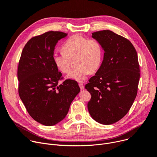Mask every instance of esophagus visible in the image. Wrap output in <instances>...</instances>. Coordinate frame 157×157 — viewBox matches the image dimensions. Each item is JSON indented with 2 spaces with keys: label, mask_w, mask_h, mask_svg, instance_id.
<instances>
[{
  "label": "esophagus",
  "mask_w": 157,
  "mask_h": 157,
  "mask_svg": "<svg viewBox=\"0 0 157 157\" xmlns=\"http://www.w3.org/2000/svg\"><path fill=\"white\" fill-rule=\"evenodd\" d=\"M79 86H80V89L81 90H83L84 89V85H83V84L79 83Z\"/></svg>",
  "instance_id": "1"
}]
</instances>
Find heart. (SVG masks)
<instances>
[{"label":"heart","mask_w":157,"mask_h":157,"mask_svg":"<svg viewBox=\"0 0 157 157\" xmlns=\"http://www.w3.org/2000/svg\"><path fill=\"white\" fill-rule=\"evenodd\" d=\"M63 52H54L52 58L59 71L67 74L72 68L71 59L76 57L77 66L68 75L78 82H83L100 67L103 59V47L99 41L78 34L70 37L62 46Z\"/></svg>","instance_id":"1"}]
</instances>
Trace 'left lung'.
<instances>
[{"label": "left lung", "instance_id": "1", "mask_svg": "<svg viewBox=\"0 0 157 157\" xmlns=\"http://www.w3.org/2000/svg\"><path fill=\"white\" fill-rule=\"evenodd\" d=\"M105 51L103 60L85 89L91 94L90 115L103 125L114 124L129 111L136 98L140 79L136 51L127 39L109 30L92 33Z\"/></svg>", "mask_w": 157, "mask_h": 157}]
</instances>
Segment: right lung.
I'll use <instances>...</instances> for the list:
<instances>
[{
    "label": "right lung",
    "instance_id": "1",
    "mask_svg": "<svg viewBox=\"0 0 157 157\" xmlns=\"http://www.w3.org/2000/svg\"><path fill=\"white\" fill-rule=\"evenodd\" d=\"M67 36L48 31L33 37L24 46L19 62V97L31 117L45 126L54 125L65 117L80 90L74 80L59 84L62 74L52 56L57 42Z\"/></svg>",
    "mask_w": 157,
    "mask_h": 157
}]
</instances>
